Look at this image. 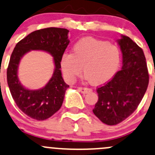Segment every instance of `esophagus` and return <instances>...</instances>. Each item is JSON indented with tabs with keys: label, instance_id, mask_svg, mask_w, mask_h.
I'll return each instance as SVG.
<instances>
[{
	"label": "esophagus",
	"instance_id": "esophagus-1",
	"mask_svg": "<svg viewBox=\"0 0 155 155\" xmlns=\"http://www.w3.org/2000/svg\"><path fill=\"white\" fill-rule=\"evenodd\" d=\"M78 90H79V91H80L81 93H88V92L92 91V90L90 89V88L81 87H78Z\"/></svg>",
	"mask_w": 155,
	"mask_h": 155
}]
</instances>
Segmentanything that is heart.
Returning a JSON list of instances; mask_svg holds the SVG:
<instances>
[{
	"mask_svg": "<svg viewBox=\"0 0 155 155\" xmlns=\"http://www.w3.org/2000/svg\"><path fill=\"white\" fill-rule=\"evenodd\" d=\"M120 62L118 48L108 42L93 38L79 40L72 48V54L64 53L60 64L64 77L74 81L82 71L86 79L93 84H101L112 79Z\"/></svg>",
	"mask_w": 155,
	"mask_h": 155,
	"instance_id": "1",
	"label": "heart"
}]
</instances>
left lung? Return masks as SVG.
Here are the masks:
<instances>
[{
  "instance_id": "1",
  "label": "left lung",
  "mask_w": 155,
  "mask_h": 155,
  "mask_svg": "<svg viewBox=\"0 0 155 155\" xmlns=\"http://www.w3.org/2000/svg\"><path fill=\"white\" fill-rule=\"evenodd\" d=\"M123 66L107 84L97 88L98 100L93 110L101 121L116 125L135 112L147 91L149 75L142 48L129 37L118 40Z\"/></svg>"
}]
</instances>
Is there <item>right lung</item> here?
<instances>
[{
	"label": "right lung",
	"instance_id": "obj_1",
	"mask_svg": "<svg viewBox=\"0 0 155 155\" xmlns=\"http://www.w3.org/2000/svg\"><path fill=\"white\" fill-rule=\"evenodd\" d=\"M69 31L66 28H42L31 32L17 43L7 68V82L17 106L30 118L43 120L50 118L62 107L65 91L69 87L61 73L60 60L68 45ZM31 50H41L54 57L55 69L52 77L44 88L28 90L20 84L17 69L22 56Z\"/></svg>",
	"mask_w": 155,
	"mask_h": 155
}]
</instances>
